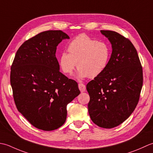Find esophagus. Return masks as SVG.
Wrapping results in <instances>:
<instances>
[{
  "instance_id": "obj_1",
  "label": "esophagus",
  "mask_w": 153,
  "mask_h": 153,
  "mask_svg": "<svg viewBox=\"0 0 153 153\" xmlns=\"http://www.w3.org/2000/svg\"><path fill=\"white\" fill-rule=\"evenodd\" d=\"M79 90H80L81 92H85L86 90V86L82 83H79Z\"/></svg>"
}]
</instances>
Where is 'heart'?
I'll use <instances>...</instances> for the list:
<instances>
[{"instance_id": "b5f03b06", "label": "heart", "mask_w": 153, "mask_h": 153, "mask_svg": "<svg viewBox=\"0 0 153 153\" xmlns=\"http://www.w3.org/2000/svg\"><path fill=\"white\" fill-rule=\"evenodd\" d=\"M68 53L63 52L59 59L61 71L72 74L76 66L79 79H94L105 71L110 58V49L107 43L97 41L85 33L74 38L68 45Z\"/></svg>"}]
</instances>
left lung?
I'll use <instances>...</instances> for the list:
<instances>
[{"instance_id":"obj_1","label":"left lung","mask_w":153,"mask_h":153,"mask_svg":"<svg viewBox=\"0 0 153 153\" xmlns=\"http://www.w3.org/2000/svg\"><path fill=\"white\" fill-rule=\"evenodd\" d=\"M111 44V57L105 71L87 84L88 113L98 126L111 129L131 114L138 104L143 86V69L136 49L114 31L101 30Z\"/></svg>"}]
</instances>
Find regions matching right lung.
<instances>
[{"label":"right lung","instance_id":"obj_1","mask_svg":"<svg viewBox=\"0 0 153 153\" xmlns=\"http://www.w3.org/2000/svg\"><path fill=\"white\" fill-rule=\"evenodd\" d=\"M69 37L49 30L25 42L11 67L10 84L18 110L36 128L52 131L67 119V105L80 94L78 84L62 74L57 45Z\"/></svg>","mask_w":153,"mask_h":153}]
</instances>
